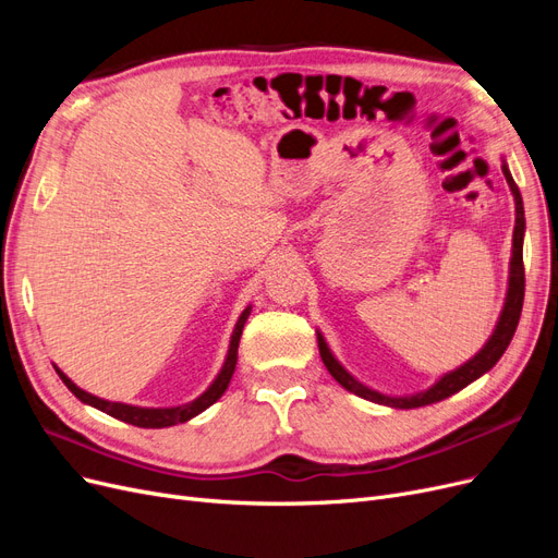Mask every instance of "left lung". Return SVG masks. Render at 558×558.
<instances>
[{
	"instance_id": "1",
	"label": "left lung",
	"mask_w": 558,
	"mask_h": 558,
	"mask_svg": "<svg viewBox=\"0 0 558 558\" xmlns=\"http://www.w3.org/2000/svg\"><path fill=\"white\" fill-rule=\"evenodd\" d=\"M502 172L505 179H508L514 202H517V226H514V251H512V269H510V289H508V300H505V310L500 314L498 326L492 335V340L486 342V347L477 353L475 359L468 361L465 365H461L459 369H453L451 375L442 377L437 381L433 388H428L426 393H416L412 398H388L381 396L377 391H369L367 386L359 384L353 379L347 369L332 359V353L328 351L326 342L318 337V351H320V361L328 367V373L340 381L347 391L356 393L365 400H373L379 404H388V408H396V410H414V408H424V404L430 402H440L449 396H453L456 391H461L463 386H468L470 381H475L477 377H482L486 369H492L500 356L505 353V349L510 347L514 330L519 326V316H521V307H523V289H526V275H523V228H526V218H523V202H521V193H519V185L514 183V179L508 172V165H502Z\"/></svg>"
}]
</instances>
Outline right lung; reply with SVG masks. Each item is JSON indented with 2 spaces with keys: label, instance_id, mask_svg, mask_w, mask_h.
I'll return each instance as SVG.
<instances>
[{
  "label": "right lung",
  "instance_id": "add662e5",
  "mask_svg": "<svg viewBox=\"0 0 558 558\" xmlns=\"http://www.w3.org/2000/svg\"><path fill=\"white\" fill-rule=\"evenodd\" d=\"M248 310L240 316L238 320V328L232 332V340H230V351H228V361L221 369V375L216 377V381L207 388L205 393H202L197 400L183 404V408H170V410H144V408H132V404H123V402H109L102 398H95L86 391H81L76 384H72L60 373V379L66 384V388L81 400V402H88L93 408L102 410L107 414H111L113 418H121L125 424L132 426H140V428H167V426H177L183 424V421H189L193 416H197L199 412H205L209 404H214L218 398L226 393V388L232 379L234 373V365H238V347H240V337H242V328H244V320H246Z\"/></svg>",
  "mask_w": 558,
  "mask_h": 558
}]
</instances>
